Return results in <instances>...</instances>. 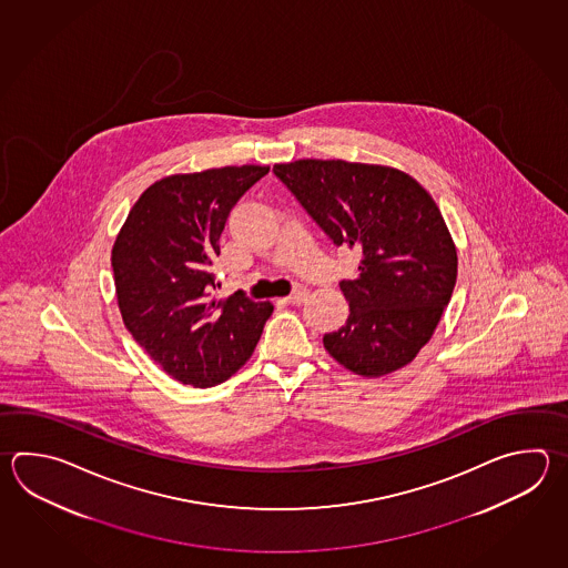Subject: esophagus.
<instances>
[{"mask_svg":"<svg viewBox=\"0 0 568 568\" xmlns=\"http://www.w3.org/2000/svg\"><path fill=\"white\" fill-rule=\"evenodd\" d=\"M305 297H307V290L302 287V285H297V287L293 290V293H291L290 297H287V302L302 303Z\"/></svg>","mask_w":568,"mask_h":568,"instance_id":"34e87169","label":"esophagus"}]
</instances>
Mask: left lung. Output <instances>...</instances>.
Segmentation results:
<instances>
[{
  "mask_svg": "<svg viewBox=\"0 0 568 568\" xmlns=\"http://www.w3.org/2000/svg\"><path fill=\"white\" fill-rule=\"evenodd\" d=\"M273 172L334 244L362 253L358 277L339 283L349 315L324 336L329 356L366 378L410 364L457 278V248L433 196L381 163L297 160Z\"/></svg>",
  "mask_w": 568,
  "mask_h": 568,
  "instance_id": "obj_1",
  "label": "left lung"
}]
</instances>
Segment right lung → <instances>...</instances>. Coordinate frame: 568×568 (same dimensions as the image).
Instances as JSON below:
<instances>
[{
    "instance_id": "add662e5",
    "label": "right lung",
    "mask_w": 568,
    "mask_h": 568,
    "mask_svg": "<svg viewBox=\"0 0 568 568\" xmlns=\"http://www.w3.org/2000/svg\"><path fill=\"white\" fill-rule=\"evenodd\" d=\"M268 165H226L165 175L138 197L116 234L111 265L129 334L178 383L229 381L253 356L273 303L236 291L212 295L232 206Z\"/></svg>"
}]
</instances>
